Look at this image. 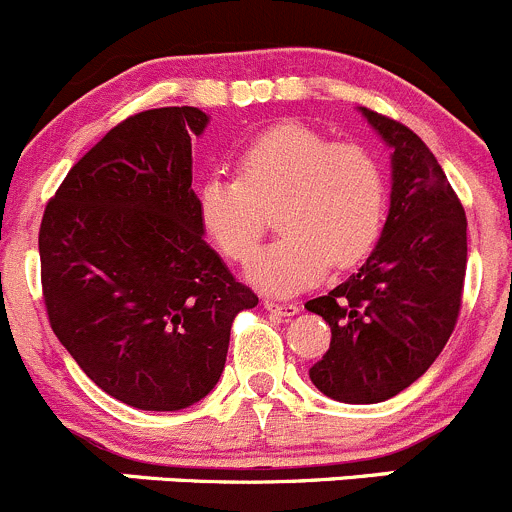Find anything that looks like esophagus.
I'll list each match as a JSON object with an SVG mask.
<instances>
[{
    "label": "esophagus",
    "mask_w": 512,
    "mask_h": 512,
    "mask_svg": "<svg viewBox=\"0 0 512 512\" xmlns=\"http://www.w3.org/2000/svg\"><path fill=\"white\" fill-rule=\"evenodd\" d=\"M263 308L271 313H278V316H296V313L301 311V306H298V303L276 301V298H263Z\"/></svg>",
    "instance_id": "1"
}]
</instances>
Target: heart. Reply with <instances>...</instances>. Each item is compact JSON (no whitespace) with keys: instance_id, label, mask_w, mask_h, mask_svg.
<instances>
[{"instance_id":"obj_1","label":"heart","mask_w":512,"mask_h":512,"mask_svg":"<svg viewBox=\"0 0 512 512\" xmlns=\"http://www.w3.org/2000/svg\"><path fill=\"white\" fill-rule=\"evenodd\" d=\"M276 214L283 231L249 268L266 293H296L331 268H351L381 239L386 181L368 151L333 144L311 126L283 121L239 156V176L211 174L196 189V216L229 261L256 256Z\"/></svg>"}]
</instances>
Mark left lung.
<instances>
[{
  "instance_id": "8db88e82",
  "label": "left lung",
  "mask_w": 512,
  "mask_h": 512,
  "mask_svg": "<svg viewBox=\"0 0 512 512\" xmlns=\"http://www.w3.org/2000/svg\"><path fill=\"white\" fill-rule=\"evenodd\" d=\"M391 149V206L358 273L306 303L331 326L308 376L341 403H381L433 366L463 296L468 221L430 149L408 126L361 106Z\"/></svg>"
}]
</instances>
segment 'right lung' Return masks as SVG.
<instances>
[{
    "label": "right lung",
    "mask_w": 512,
    "mask_h": 512,
    "mask_svg": "<svg viewBox=\"0 0 512 512\" xmlns=\"http://www.w3.org/2000/svg\"><path fill=\"white\" fill-rule=\"evenodd\" d=\"M209 114L129 116L89 149L39 229L49 323L79 368L139 411H181L224 373L231 323L256 293L204 241L191 141Z\"/></svg>",
    "instance_id": "obj_1"
}]
</instances>
